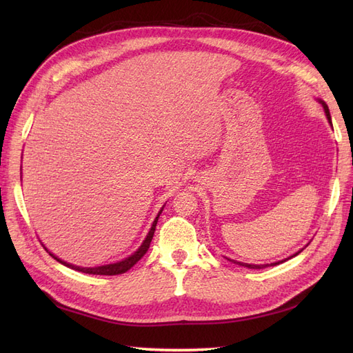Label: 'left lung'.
<instances>
[{
    "instance_id": "left-lung-1",
    "label": "left lung",
    "mask_w": 353,
    "mask_h": 353,
    "mask_svg": "<svg viewBox=\"0 0 353 353\" xmlns=\"http://www.w3.org/2000/svg\"><path fill=\"white\" fill-rule=\"evenodd\" d=\"M319 103L323 104V108H324V112H325V114H327V119L331 122V116H330V110H328V105L323 101V100H319ZM303 250V249H302ZM302 250H299L296 254H299L301 253ZM296 254H293V256H296ZM293 256H290V258H293ZM231 261V259H230ZM287 259H284V261H280V262H275V263H271L272 266L274 265H279V263H283V262H285ZM231 262H234V263H239L240 266H245V268H250V270H262V268H265V266H271V265H250V263H243V262H236V261H231Z\"/></svg>"
}]
</instances>
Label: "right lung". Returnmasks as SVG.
Segmentation results:
<instances>
[{
  "label": "right lung",
  "instance_id": "1",
  "mask_svg": "<svg viewBox=\"0 0 353 353\" xmlns=\"http://www.w3.org/2000/svg\"><path fill=\"white\" fill-rule=\"evenodd\" d=\"M162 210H163V208L160 209L159 215L156 216V219H154V222H153V225H152L150 231H148V234H147L145 240H144L143 244L140 245V249H138L134 254H131L130 258H126V259H123V261H121V262L110 263V265H103V266H95V268H81V266H74V265H72V263H68V262H65V261H61V259L56 258L54 254L50 253L47 249H46V250H47L57 262L63 263L65 266H68V268H72V270H74V271L85 272V274H92V275H119V274H123V272H126L128 270H131L132 266L145 254V252L148 250V248H150V243H152V239H153L154 231H156V223H157V219H159V216H160V213H162Z\"/></svg>",
  "mask_w": 353,
  "mask_h": 353
}]
</instances>
